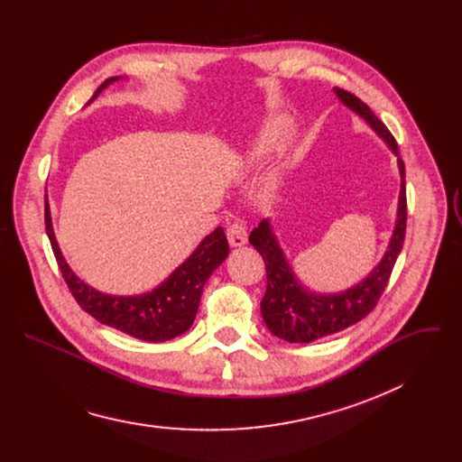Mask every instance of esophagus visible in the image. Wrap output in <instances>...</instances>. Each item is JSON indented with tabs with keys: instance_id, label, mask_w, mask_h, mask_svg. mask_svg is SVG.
<instances>
[{
	"instance_id": "34e87169",
	"label": "esophagus",
	"mask_w": 462,
	"mask_h": 462,
	"mask_svg": "<svg viewBox=\"0 0 462 462\" xmlns=\"http://www.w3.org/2000/svg\"><path fill=\"white\" fill-rule=\"evenodd\" d=\"M226 236H228V243L232 246H243L248 241V234H246V228H245L243 223L230 225L228 230H226Z\"/></svg>"
}]
</instances>
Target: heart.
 <instances>
[{"label":"heart","mask_w":462,"mask_h":462,"mask_svg":"<svg viewBox=\"0 0 462 462\" xmlns=\"http://www.w3.org/2000/svg\"><path fill=\"white\" fill-rule=\"evenodd\" d=\"M292 131V122L285 115H273L265 120L261 127L259 139L255 141L252 148V161H261L263 157H267L271 152L278 150L291 135Z\"/></svg>","instance_id":"obj_1"}]
</instances>
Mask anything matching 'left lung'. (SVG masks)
Here are the masks:
<instances>
[{
    "instance_id": "1",
    "label": "left lung",
    "mask_w": 462,
    "mask_h": 462,
    "mask_svg": "<svg viewBox=\"0 0 462 462\" xmlns=\"http://www.w3.org/2000/svg\"><path fill=\"white\" fill-rule=\"evenodd\" d=\"M335 93L340 102L362 116L397 155L401 171L397 221H394L393 236L378 265L362 282L337 294H316L296 278L269 219H263L252 230L248 241L263 255L267 269V292L261 300L263 319H265L269 331L274 337L291 344H309L318 338L335 335L365 318L378 303L389 282L394 261H397L402 250L406 236V171L404 162L399 157L397 141L374 116L369 106L358 97L340 88H335Z\"/></svg>"
}]
</instances>
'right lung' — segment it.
Masks as SVG:
<instances>
[{"label":"right lung","mask_w":462,"mask_h":462,"mask_svg":"<svg viewBox=\"0 0 462 462\" xmlns=\"http://www.w3.org/2000/svg\"><path fill=\"white\" fill-rule=\"evenodd\" d=\"M116 80H120V77L107 79L88 104H91L109 84ZM45 230L61 276L79 305L100 323L144 342H166L188 331L195 319L197 309H199L207 280L230 252L225 230L217 226L199 243L182 265L153 291L137 296H113L89 287L71 271L54 237L47 199Z\"/></svg>","instance_id":"obj_1"}]
</instances>
